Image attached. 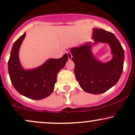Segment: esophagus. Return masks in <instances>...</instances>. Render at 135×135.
I'll use <instances>...</instances> for the list:
<instances>
[{
    "mask_svg": "<svg viewBox=\"0 0 135 135\" xmlns=\"http://www.w3.org/2000/svg\"><path fill=\"white\" fill-rule=\"evenodd\" d=\"M67 55H68V58H69V60H71V58H72V55H71V52H67Z\"/></svg>",
    "mask_w": 135,
    "mask_h": 135,
    "instance_id": "esophagus-1",
    "label": "esophagus"
}]
</instances>
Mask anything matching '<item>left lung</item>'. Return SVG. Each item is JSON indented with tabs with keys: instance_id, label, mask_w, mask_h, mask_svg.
<instances>
[{
	"instance_id": "8db88e82",
	"label": "left lung",
	"mask_w": 135,
	"mask_h": 135,
	"mask_svg": "<svg viewBox=\"0 0 135 135\" xmlns=\"http://www.w3.org/2000/svg\"><path fill=\"white\" fill-rule=\"evenodd\" d=\"M94 44L98 42L110 44L113 57L110 62L102 63L93 57L91 45L87 44L73 48L71 60L75 63V74L80 86L85 91L100 94L107 91L118 82L123 69L124 50L112 32L93 28Z\"/></svg>"
}]
</instances>
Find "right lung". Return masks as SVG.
Wrapping results in <instances>:
<instances>
[{
	"mask_svg": "<svg viewBox=\"0 0 135 135\" xmlns=\"http://www.w3.org/2000/svg\"><path fill=\"white\" fill-rule=\"evenodd\" d=\"M25 33L13 44L8 62V69L12 84L20 94L33 100L49 97L54 89L59 71L67 62L66 54L58 59H50L39 67L30 70L22 68L18 59V50Z\"/></svg>",
	"mask_w": 135,
	"mask_h": 135,
	"instance_id": "1",
	"label": "right lung"
}]
</instances>
